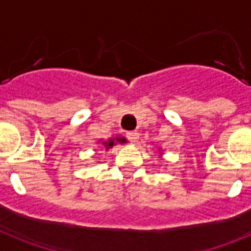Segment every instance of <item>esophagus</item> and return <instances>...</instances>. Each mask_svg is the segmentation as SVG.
<instances>
[{"mask_svg": "<svg viewBox=\"0 0 251 251\" xmlns=\"http://www.w3.org/2000/svg\"><path fill=\"white\" fill-rule=\"evenodd\" d=\"M127 138L132 142V144H136L140 138V133L137 130H132V132H127Z\"/></svg>", "mask_w": 251, "mask_h": 251, "instance_id": "34e87169", "label": "esophagus"}]
</instances>
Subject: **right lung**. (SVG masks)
I'll use <instances>...</instances> for the list:
<instances>
[{
  "label": "right lung",
  "mask_w": 251,
  "mask_h": 251,
  "mask_svg": "<svg viewBox=\"0 0 251 251\" xmlns=\"http://www.w3.org/2000/svg\"><path fill=\"white\" fill-rule=\"evenodd\" d=\"M117 141H119V142H126V140H124V138H117ZM103 144H105V146H107L106 149H109V148H111V146H113L114 140H110L109 142H103Z\"/></svg>",
  "instance_id": "obj_1"
}]
</instances>
